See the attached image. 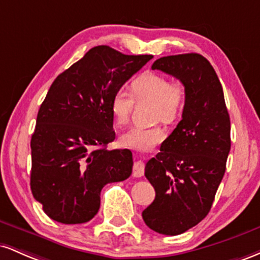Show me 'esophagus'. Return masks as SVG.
I'll list each match as a JSON object with an SVG mask.
<instances>
[{
    "instance_id": "obj_1",
    "label": "esophagus",
    "mask_w": 260,
    "mask_h": 260,
    "mask_svg": "<svg viewBox=\"0 0 260 260\" xmlns=\"http://www.w3.org/2000/svg\"><path fill=\"white\" fill-rule=\"evenodd\" d=\"M144 169L145 165L142 160H138L134 162L133 165V176L134 177H142L144 175Z\"/></svg>"
}]
</instances>
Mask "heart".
Listing matches in <instances>:
<instances>
[{
  "label": "heart",
  "mask_w": 260,
  "mask_h": 260,
  "mask_svg": "<svg viewBox=\"0 0 260 260\" xmlns=\"http://www.w3.org/2000/svg\"><path fill=\"white\" fill-rule=\"evenodd\" d=\"M132 91L137 99L155 101L154 120L171 123L177 120L186 100V89L181 83H172L166 76L157 73H144L132 82ZM134 99L129 91L121 88L112 95L110 109L117 126H123L129 120ZM165 138L160 126H133L120 137L122 147L148 151Z\"/></svg>",
  "instance_id": "1"
}]
</instances>
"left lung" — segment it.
<instances>
[{
  "label": "left lung",
  "instance_id": "8db88e82",
  "mask_svg": "<svg viewBox=\"0 0 260 260\" xmlns=\"http://www.w3.org/2000/svg\"><path fill=\"white\" fill-rule=\"evenodd\" d=\"M186 89L182 120L145 165L155 199L142 213L161 235L186 232L208 215L226 170L231 137L221 83L199 53L161 57L151 66Z\"/></svg>",
  "mask_w": 260,
  "mask_h": 260
}]
</instances>
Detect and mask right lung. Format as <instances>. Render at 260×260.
I'll list each match as a JSON object with an SVG mask.
<instances>
[{"mask_svg":"<svg viewBox=\"0 0 260 260\" xmlns=\"http://www.w3.org/2000/svg\"><path fill=\"white\" fill-rule=\"evenodd\" d=\"M151 58L101 45L53 80L30 142L31 193L52 220L89 221L99 211L103 187L132 174L131 150L106 149L116 136L110 103Z\"/></svg>","mask_w":260,"mask_h":260,"instance_id":"add662e5","label":"right lung"}]
</instances>
